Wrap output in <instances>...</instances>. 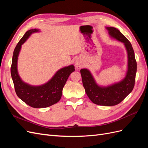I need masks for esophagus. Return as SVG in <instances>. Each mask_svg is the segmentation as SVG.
I'll return each mask as SVG.
<instances>
[{
	"label": "esophagus",
	"mask_w": 148,
	"mask_h": 148,
	"mask_svg": "<svg viewBox=\"0 0 148 148\" xmlns=\"http://www.w3.org/2000/svg\"><path fill=\"white\" fill-rule=\"evenodd\" d=\"M75 65L76 68H77V69H81L82 67L83 66V62H82L81 60L77 59V60L75 61Z\"/></svg>",
	"instance_id": "obj_1"
}]
</instances>
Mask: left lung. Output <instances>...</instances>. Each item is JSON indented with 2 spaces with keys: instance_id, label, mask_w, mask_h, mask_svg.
<instances>
[{
  "instance_id": "1",
  "label": "left lung",
  "mask_w": 148,
  "mask_h": 148,
  "mask_svg": "<svg viewBox=\"0 0 148 148\" xmlns=\"http://www.w3.org/2000/svg\"><path fill=\"white\" fill-rule=\"evenodd\" d=\"M109 36L122 42L127 53V69L125 77L119 82L107 86L97 84L90 70H80L83 86L87 96L94 104L104 106H113L122 102L134 88L137 64L131 43L120 31L114 27L106 26Z\"/></svg>"
}]
</instances>
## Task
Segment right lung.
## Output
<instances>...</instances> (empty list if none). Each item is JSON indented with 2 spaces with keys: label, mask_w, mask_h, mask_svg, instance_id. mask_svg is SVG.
Masks as SVG:
<instances>
[{
  "label": "right lung",
  "mask_w": 148,
  "mask_h": 148,
  "mask_svg": "<svg viewBox=\"0 0 148 148\" xmlns=\"http://www.w3.org/2000/svg\"><path fill=\"white\" fill-rule=\"evenodd\" d=\"M39 32V29L28 31L18 43L13 51L11 76L16 95L21 100L34 108H45L60 101L66 80L75 69L73 65L64 66L57 71L48 82L38 86L29 84L22 80L18 71V59L21 46L31 34Z\"/></svg>",
  "instance_id": "add662e5"
}]
</instances>
